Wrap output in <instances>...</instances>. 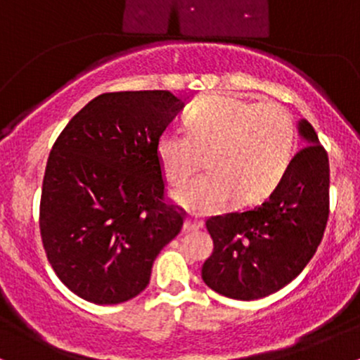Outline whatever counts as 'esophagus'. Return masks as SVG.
Instances as JSON below:
<instances>
[{"label":"esophagus","instance_id":"esophagus-1","mask_svg":"<svg viewBox=\"0 0 360 360\" xmlns=\"http://www.w3.org/2000/svg\"><path fill=\"white\" fill-rule=\"evenodd\" d=\"M203 226V221L196 220V218H186L184 220V232H193V230H200Z\"/></svg>","mask_w":360,"mask_h":360}]
</instances>
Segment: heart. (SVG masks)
I'll use <instances>...</instances> for the list:
<instances>
[{
  "label": "heart",
  "mask_w": 360,
  "mask_h": 360,
  "mask_svg": "<svg viewBox=\"0 0 360 360\" xmlns=\"http://www.w3.org/2000/svg\"><path fill=\"white\" fill-rule=\"evenodd\" d=\"M186 134L166 128L155 142L162 174L181 188L205 155L206 174L177 200L189 212L217 213L232 200L255 203L278 188L295 157L296 125L278 103H252L229 94L194 101L184 117Z\"/></svg>",
  "instance_id": "heart-1"
}]
</instances>
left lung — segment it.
<instances>
[{
	"label": "left lung",
	"mask_w": 360,
	"mask_h": 360,
	"mask_svg": "<svg viewBox=\"0 0 360 360\" xmlns=\"http://www.w3.org/2000/svg\"><path fill=\"white\" fill-rule=\"evenodd\" d=\"M308 146L262 203L206 220L213 252L201 267L205 284L232 300H259L279 291L307 267L330 214L328 154L307 120Z\"/></svg>",
	"instance_id": "8db88e82"
}]
</instances>
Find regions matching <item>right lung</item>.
<instances>
[{
    "mask_svg": "<svg viewBox=\"0 0 360 360\" xmlns=\"http://www.w3.org/2000/svg\"><path fill=\"white\" fill-rule=\"evenodd\" d=\"M183 108L169 91L91 100L53 142L40 196V237L74 295L118 304L140 295L186 212L166 194L155 142Z\"/></svg>",
    "mask_w": 360,
    "mask_h": 360,
    "instance_id": "obj_1",
    "label": "right lung"
}]
</instances>
